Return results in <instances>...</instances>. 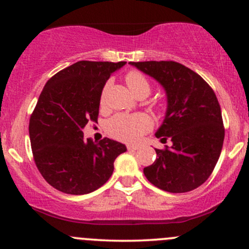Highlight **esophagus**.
<instances>
[{
    "label": "esophagus",
    "mask_w": 249,
    "mask_h": 249,
    "mask_svg": "<svg viewBox=\"0 0 249 249\" xmlns=\"http://www.w3.org/2000/svg\"><path fill=\"white\" fill-rule=\"evenodd\" d=\"M141 147L139 145H127V150L128 151H136Z\"/></svg>",
    "instance_id": "34e87169"
}]
</instances>
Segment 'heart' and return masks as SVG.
I'll use <instances>...</instances> for the list:
<instances>
[{"mask_svg":"<svg viewBox=\"0 0 249 249\" xmlns=\"http://www.w3.org/2000/svg\"><path fill=\"white\" fill-rule=\"evenodd\" d=\"M128 89L134 96L141 93H150L151 87L146 77L139 71H130L125 76ZM105 96L102 95L101 103L104 104ZM151 127V119L144 113H136V115H119L113 116L107 122V132L116 139L123 142H136L141 138V136L145 131Z\"/></svg>","mask_w":249,"mask_h":249,"instance_id":"heart-1","label":"heart"}]
</instances>
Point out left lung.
Listing matches in <instances>:
<instances>
[{
    "label": "left lung",
    "mask_w": 249,
    "mask_h": 249,
    "mask_svg": "<svg viewBox=\"0 0 249 249\" xmlns=\"http://www.w3.org/2000/svg\"><path fill=\"white\" fill-rule=\"evenodd\" d=\"M152 77L166 95V112L156 132L171 147L154 148L157 159L144 168L148 181L162 191L184 193L204 184L221 153L225 130L221 108L212 88L177 62H130Z\"/></svg>",
    "instance_id": "1"
}]
</instances>
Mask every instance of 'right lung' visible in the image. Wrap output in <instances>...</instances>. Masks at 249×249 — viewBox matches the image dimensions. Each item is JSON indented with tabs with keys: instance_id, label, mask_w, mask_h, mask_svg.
Listing matches in <instances>:
<instances>
[{
	"instance_id": "add662e5",
	"label": "right lung",
	"mask_w": 249,
	"mask_h": 249,
	"mask_svg": "<svg viewBox=\"0 0 249 249\" xmlns=\"http://www.w3.org/2000/svg\"><path fill=\"white\" fill-rule=\"evenodd\" d=\"M126 62L79 61L51 77L30 117L36 166L56 190L68 194L96 191L112 176L113 162L126 151L122 142L84 139L83 128L97 122L105 83Z\"/></svg>"
}]
</instances>
